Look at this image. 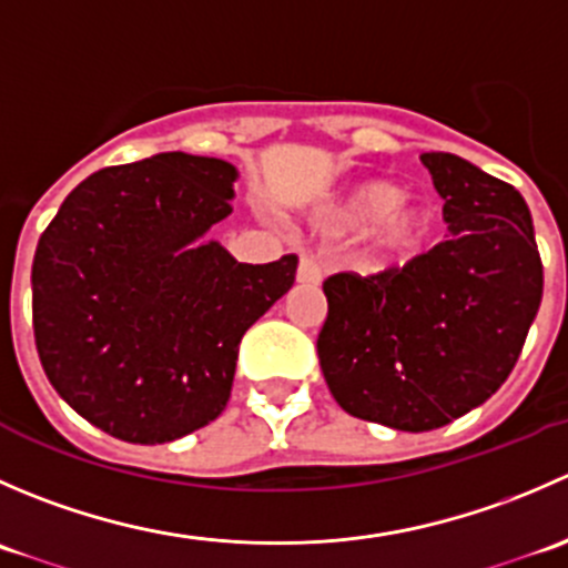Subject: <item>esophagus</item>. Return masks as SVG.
I'll list each match as a JSON object with an SVG mask.
<instances>
[{
	"mask_svg": "<svg viewBox=\"0 0 568 568\" xmlns=\"http://www.w3.org/2000/svg\"><path fill=\"white\" fill-rule=\"evenodd\" d=\"M321 280V268L316 263V257L311 255H302L300 257V266H296V283H318Z\"/></svg>",
	"mask_w": 568,
	"mask_h": 568,
	"instance_id": "1",
	"label": "esophagus"
}]
</instances>
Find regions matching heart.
<instances>
[{
	"label": "heart",
	"instance_id": "heart-1",
	"mask_svg": "<svg viewBox=\"0 0 568 568\" xmlns=\"http://www.w3.org/2000/svg\"><path fill=\"white\" fill-rule=\"evenodd\" d=\"M332 236H365V272L385 274L415 266L434 250L439 236V209L390 178H368L348 189L321 220Z\"/></svg>",
	"mask_w": 568,
	"mask_h": 568
}]
</instances>
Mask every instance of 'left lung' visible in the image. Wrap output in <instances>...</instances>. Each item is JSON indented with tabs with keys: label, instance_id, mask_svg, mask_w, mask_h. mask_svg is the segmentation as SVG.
<instances>
[{
	"label": "left lung",
	"instance_id": "obj_1",
	"mask_svg": "<svg viewBox=\"0 0 568 568\" xmlns=\"http://www.w3.org/2000/svg\"><path fill=\"white\" fill-rule=\"evenodd\" d=\"M450 239L400 272L332 274L318 359L348 415L432 432L484 404L517 365L541 305L528 203L454 153H423Z\"/></svg>",
	"mask_w": 568,
	"mask_h": 568
}]
</instances>
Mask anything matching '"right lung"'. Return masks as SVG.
Here are the masks:
<instances>
[{
	"instance_id": "right-lung-1",
	"label": "right lung",
	"mask_w": 568,
	"mask_h": 568,
	"mask_svg": "<svg viewBox=\"0 0 568 568\" xmlns=\"http://www.w3.org/2000/svg\"><path fill=\"white\" fill-rule=\"evenodd\" d=\"M225 159L156 153L84 178L40 236L32 326L73 412L134 445L209 426L239 343L294 285L296 255L239 263L205 233L233 211Z\"/></svg>"
}]
</instances>
